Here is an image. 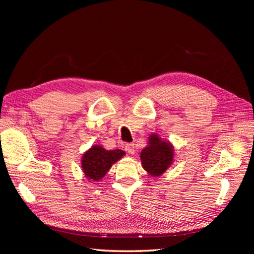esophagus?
<instances>
[{
	"label": "esophagus",
	"mask_w": 254,
	"mask_h": 254,
	"mask_svg": "<svg viewBox=\"0 0 254 254\" xmlns=\"http://www.w3.org/2000/svg\"><path fill=\"white\" fill-rule=\"evenodd\" d=\"M125 150L130 153V155H134V144L129 143L125 145Z\"/></svg>",
	"instance_id": "esophagus-1"
}]
</instances>
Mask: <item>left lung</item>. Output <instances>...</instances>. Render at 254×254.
I'll return each instance as SVG.
<instances>
[{
	"label": "left lung",
	"mask_w": 254,
	"mask_h": 254,
	"mask_svg": "<svg viewBox=\"0 0 254 254\" xmlns=\"http://www.w3.org/2000/svg\"><path fill=\"white\" fill-rule=\"evenodd\" d=\"M173 150L170 143L152 134L149 137V145L141 152L144 170L151 176L162 175L173 162Z\"/></svg>",
	"instance_id": "1"
}]
</instances>
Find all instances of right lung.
Here are the masks:
<instances>
[{
    "label": "right lung",
    "mask_w": 254,
    "mask_h": 254,
    "mask_svg": "<svg viewBox=\"0 0 254 254\" xmlns=\"http://www.w3.org/2000/svg\"><path fill=\"white\" fill-rule=\"evenodd\" d=\"M124 155L125 151L121 149L106 150L102 146H93L82 157V171L86 177H88V179L98 181L103 179V177L110 170L112 164Z\"/></svg>",
    "instance_id": "obj_1"
}]
</instances>
